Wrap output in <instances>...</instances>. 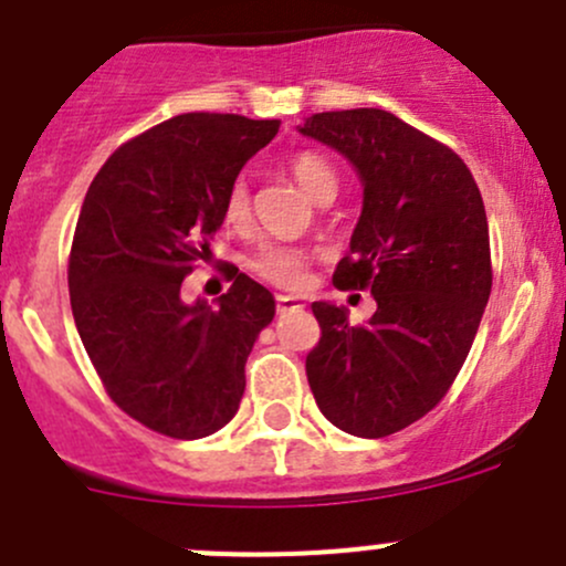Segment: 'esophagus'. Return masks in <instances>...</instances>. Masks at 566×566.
<instances>
[{
	"instance_id": "obj_1",
	"label": "esophagus",
	"mask_w": 566,
	"mask_h": 566,
	"mask_svg": "<svg viewBox=\"0 0 566 566\" xmlns=\"http://www.w3.org/2000/svg\"><path fill=\"white\" fill-rule=\"evenodd\" d=\"M304 304L298 298H290V295H276V313L279 315H290V313H301Z\"/></svg>"
}]
</instances>
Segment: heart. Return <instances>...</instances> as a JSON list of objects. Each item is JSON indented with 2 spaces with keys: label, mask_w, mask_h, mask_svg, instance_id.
I'll return each instance as SVG.
<instances>
[{
  "label": "heart",
  "mask_w": 566,
  "mask_h": 566,
  "mask_svg": "<svg viewBox=\"0 0 566 566\" xmlns=\"http://www.w3.org/2000/svg\"><path fill=\"white\" fill-rule=\"evenodd\" d=\"M290 170L298 178V184L313 195L315 200L335 198L337 176L332 170V164L324 156L313 150H301L290 158ZM223 218L229 226H245L251 218V189H248L245 178H234L223 198ZM310 262H313V251L298 245H284V242H268L256 251L251 259V271L259 279L276 284V287L295 290L307 282Z\"/></svg>",
  "instance_id": "1"
}]
</instances>
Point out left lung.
<instances>
[{"instance_id": "obj_1", "label": "left lung", "mask_w": 566, "mask_h": 566, "mask_svg": "<svg viewBox=\"0 0 566 566\" xmlns=\"http://www.w3.org/2000/svg\"><path fill=\"white\" fill-rule=\"evenodd\" d=\"M301 134L360 172L363 214L332 282L377 301L366 326L315 301L321 340L307 355L310 388L343 432L385 438L441 402L478 335L491 295L483 198L452 147L390 111H324Z\"/></svg>"}]
</instances>
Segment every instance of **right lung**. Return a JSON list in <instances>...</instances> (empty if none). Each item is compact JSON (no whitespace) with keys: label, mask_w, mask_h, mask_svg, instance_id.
I'll list each match as a JSON object with an SVG mask.
<instances>
[{"label":"right lung","mask_w":566,"mask_h":566,"mask_svg":"<svg viewBox=\"0 0 566 566\" xmlns=\"http://www.w3.org/2000/svg\"><path fill=\"white\" fill-rule=\"evenodd\" d=\"M279 119L172 116L116 147L83 200L69 251V301L105 394L147 430L178 441L234 419L253 340L276 313L262 284L229 265L218 310L184 304L209 256L223 198Z\"/></svg>","instance_id":"right-lung-1"}]
</instances>
